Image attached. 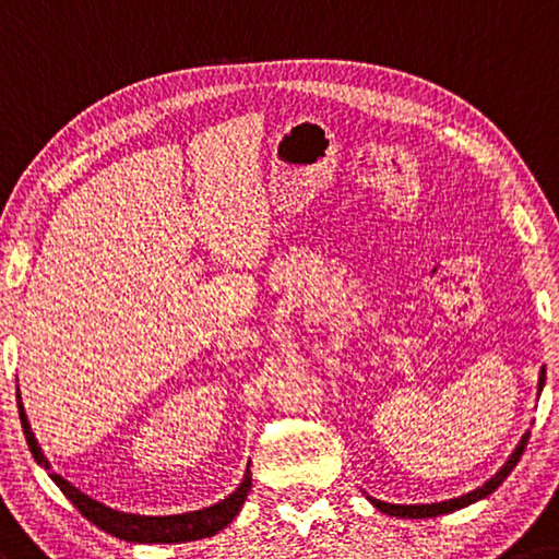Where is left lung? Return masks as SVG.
<instances>
[{
	"label": "left lung",
	"mask_w": 559,
	"mask_h": 559,
	"mask_svg": "<svg viewBox=\"0 0 559 559\" xmlns=\"http://www.w3.org/2000/svg\"><path fill=\"white\" fill-rule=\"evenodd\" d=\"M543 385H545V370H543V373H539V391H543ZM527 438H530V432H525V436H522L520 445L515 448V453L508 457V463H504L500 471L490 477V480H487L483 487H477V490H473V492L460 495V498L442 500V502H430V504H393V502H383V500H373V498H368V500L373 502L380 512H385V515L413 518V520H418V518H438V515H445V512H455L460 508H467V504L483 500L490 492L498 490L504 477L512 473V467L518 465V460L522 457V453H525Z\"/></svg>",
	"instance_id": "1"
}]
</instances>
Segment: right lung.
Returning a JSON list of instances; mask_svg holds the SVG:
<instances>
[{"label":"right lung","mask_w":559,"mask_h":559,"mask_svg":"<svg viewBox=\"0 0 559 559\" xmlns=\"http://www.w3.org/2000/svg\"><path fill=\"white\" fill-rule=\"evenodd\" d=\"M16 401H20V420H22L26 445H29L34 460L49 471V460L44 457L39 442L29 428V420H26L20 391H16ZM51 480L59 485V490L72 500L74 508L82 512L86 520H92L96 527L104 530V533H109L119 539H127V543H191V539L216 535L218 530H224L228 522L238 515V510L243 508V502L248 498V490H251V471H246L243 483L238 485L226 500H221L203 510L181 512V515L152 518V515H131V512H119V510L106 508L104 502L92 500L88 495L76 490L72 483L64 480V477L57 473H51Z\"/></svg>","instance_id":"right-lung-1"}]
</instances>
